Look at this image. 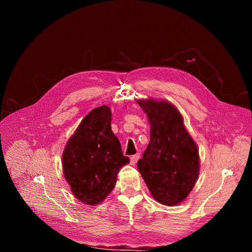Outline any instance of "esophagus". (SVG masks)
Masks as SVG:
<instances>
[{"label": "esophagus", "instance_id": "34e87169", "mask_svg": "<svg viewBox=\"0 0 252 252\" xmlns=\"http://www.w3.org/2000/svg\"><path fill=\"white\" fill-rule=\"evenodd\" d=\"M139 158H140V154H135V155L131 156L130 157V164L135 165L137 163V161L139 160Z\"/></svg>", "mask_w": 252, "mask_h": 252}]
</instances>
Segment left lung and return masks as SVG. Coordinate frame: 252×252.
<instances>
[{"label":"left lung","instance_id":"left-lung-1","mask_svg":"<svg viewBox=\"0 0 252 252\" xmlns=\"http://www.w3.org/2000/svg\"><path fill=\"white\" fill-rule=\"evenodd\" d=\"M138 104L151 125L150 142L138 169L158 202L177 205L186 199L199 174L197 146L173 104L151 98Z\"/></svg>","mask_w":252,"mask_h":252}]
</instances>
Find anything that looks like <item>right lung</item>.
<instances>
[{
    "label": "right lung",
    "mask_w": 252,
    "mask_h": 252,
    "mask_svg": "<svg viewBox=\"0 0 252 252\" xmlns=\"http://www.w3.org/2000/svg\"><path fill=\"white\" fill-rule=\"evenodd\" d=\"M62 162L64 177L79 201L96 205L113 190L119 169L129 159L111 130L108 106L93 109L83 119L66 145Z\"/></svg>",
    "instance_id": "obj_1"
}]
</instances>
